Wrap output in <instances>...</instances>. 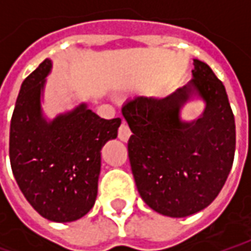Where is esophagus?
I'll use <instances>...</instances> for the list:
<instances>
[{
    "label": "esophagus",
    "instance_id": "34e87169",
    "mask_svg": "<svg viewBox=\"0 0 251 251\" xmlns=\"http://www.w3.org/2000/svg\"><path fill=\"white\" fill-rule=\"evenodd\" d=\"M130 127L127 126L125 121H122V125L119 126V130H118V136H119V139L122 140V142H127L129 140V137H130Z\"/></svg>",
    "mask_w": 251,
    "mask_h": 251
}]
</instances>
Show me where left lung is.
<instances>
[{"instance_id":"1","label":"left lung","mask_w":251,"mask_h":251,"mask_svg":"<svg viewBox=\"0 0 251 251\" xmlns=\"http://www.w3.org/2000/svg\"><path fill=\"white\" fill-rule=\"evenodd\" d=\"M193 79L168 97H134L122 107L137 190L150 208L174 218L210 205L235 157V118L225 87L207 64L193 59ZM195 95L206 102L204 112L185 121L181 107Z\"/></svg>"}]
</instances>
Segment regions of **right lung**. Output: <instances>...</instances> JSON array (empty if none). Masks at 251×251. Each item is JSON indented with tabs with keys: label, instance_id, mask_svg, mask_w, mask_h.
<instances>
[{
	"label": "right lung",
	"instance_id": "add662e5",
	"mask_svg": "<svg viewBox=\"0 0 251 251\" xmlns=\"http://www.w3.org/2000/svg\"><path fill=\"white\" fill-rule=\"evenodd\" d=\"M51 59L21 86L9 132V160L23 196L54 222L82 218L96 203L101 149L118 136L121 118L102 119L86 104L47 121L41 96Z\"/></svg>",
	"mask_w": 251,
	"mask_h": 251
}]
</instances>
